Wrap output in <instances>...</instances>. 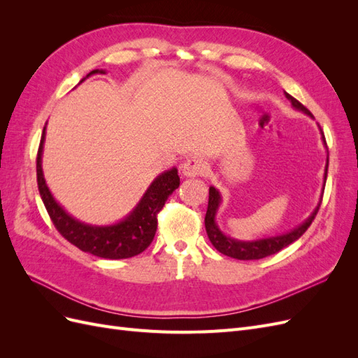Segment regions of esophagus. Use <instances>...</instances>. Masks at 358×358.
Instances as JSON below:
<instances>
[{"label":"esophagus","instance_id":"esophagus-1","mask_svg":"<svg viewBox=\"0 0 358 358\" xmlns=\"http://www.w3.org/2000/svg\"><path fill=\"white\" fill-rule=\"evenodd\" d=\"M180 170H182V175L185 178H197L204 175L206 170H208V166H206V162L201 158L192 157V158H188L187 161H183Z\"/></svg>","mask_w":358,"mask_h":358}]
</instances>
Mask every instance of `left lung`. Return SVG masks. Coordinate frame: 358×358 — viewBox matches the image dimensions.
I'll use <instances>...</instances> for the list:
<instances>
[{
	"label": "left lung",
	"mask_w": 358,
	"mask_h": 358,
	"mask_svg": "<svg viewBox=\"0 0 358 358\" xmlns=\"http://www.w3.org/2000/svg\"><path fill=\"white\" fill-rule=\"evenodd\" d=\"M285 96L291 101V104H292V107H294V109H297L303 113H306L312 117V113L300 101H297L294 96H291L288 92H285ZM320 131L322 134V142L327 148L326 137H324L321 127H320ZM327 169H329V159H327V164H326V173H324V180L327 179ZM220 204H221L220 191L216 189L215 187H210L209 188L208 212H206V216H204L206 233H208V236H209L210 243L216 249H218L221 254H224L227 257H231V258H236V259H262L264 257H268V255H273V254L279 252L280 249L287 248L292 242H296L299 237H301L303 233H305L309 229V225L312 224V221L315 220V216H317L318 209L321 206V201L315 208V210L310 213L309 218L303 224H300L299 227H296L294 230H291V231H288L285 234H280V236H273V237H267V239H258V241H251V242H243V241L233 239V237L225 236L218 229V225H216V222H215V216H216V212H218Z\"/></svg>",
	"instance_id": "1"
}]
</instances>
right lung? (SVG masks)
<instances>
[{
    "label": "right lung",
    "instance_id": "add662e5",
    "mask_svg": "<svg viewBox=\"0 0 358 358\" xmlns=\"http://www.w3.org/2000/svg\"><path fill=\"white\" fill-rule=\"evenodd\" d=\"M96 73L104 74L106 71L92 70L86 78ZM85 79H82L80 82H83ZM45 136L46 127L43 128L37 152V185L40 197L43 203H45V208L59 234L71 245L78 246L80 251L90 252L100 258L121 259L142 254L154 241L158 225L157 216L159 210L164 208L169 196H171L173 191L179 187L180 179L178 176V169L173 167L157 176L143 194L142 200L133 209V212L127 215L122 221L113 225L85 224L73 218L71 215L64 210L62 206L53 199L46 185L41 169V154Z\"/></svg>",
    "mask_w": 358,
    "mask_h": 358
}]
</instances>
